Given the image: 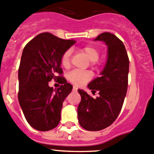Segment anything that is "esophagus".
Here are the masks:
<instances>
[{"mask_svg":"<svg viewBox=\"0 0 154 154\" xmlns=\"http://www.w3.org/2000/svg\"><path fill=\"white\" fill-rule=\"evenodd\" d=\"M77 91V88L76 87H73V91Z\"/></svg>","mask_w":154,"mask_h":154,"instance_id":"1","label":"esophagus"}]
</instances>
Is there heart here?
Returning a JSON list of instances; mask_svg holds the SVG:
<instances>
[{
	"label": "heart",
	"mask_w": 154,
	"mask_h": 154,
	"mask_svg": "<svg viewBox=\"0 0 154 154\" xmlns=\"http://www.w3.org/2000/svg\"><path fill=\"white\" fill-rule=\"evenodd\" d=\"M83 53L84 54L87 59L91 62H96L98 60L100 56V52L95 47L91 45H87L81 50ZM70 55H71V51L67 50L65 51L61 57V63L63 67H67L70 63ZM92 75L89 72H80L74 70L71 71L68 74V79L70 82L77 86H81L85 84L87 81L91 78Z\"/></svg>",
	"instance_id": "1"
}]
</instances>
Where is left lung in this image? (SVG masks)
<instances>
[{"instance_id":"8db88e82","label":"left lung","mask_w":154,"mask_h":154,"mask_svg":"<svg viewBox=\"0 0 154 154\" xmlns=\"http://www.w3.org/2000/svg\"><path fill=\"white\" fill-rule=\"evenodd\" d=\"M94 41H102L107 47V57L100 77L88 84L94 99L84 90L78 89L81 101L77 107L79 124L87 131H101L113 124L118 117L127 91L129 59L124 43L109 32L99 34Z\"/></svg>"}]
</instances>
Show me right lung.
Masks as SVG:
<instances>
[{"mask_svg": "<svg viewBox=\"0 0 154 154\" xmlns=\"http://www.w3.org/2000/svg\"><path fill=\"white\" fill-rule=\"evenodd\" d=\"M75 44L50 33H42L27 44L23 50L18 70V100L26 120L33 128L48 131L60 120L63 102L73 86L57 74L63 73L61 57ZM59 79L63 85L54 89L48 84Z\"/></svg>", "mask_w": 154, "mask_h": 154, "instance_id": "1", "label": "right lung"}]
</instances>
